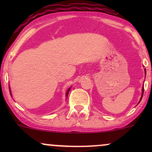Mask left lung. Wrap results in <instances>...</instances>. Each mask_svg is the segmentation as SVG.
I'll use <instances>...</instances> for the list:
<instances>
[{
	"label": "left lung",
	"instance_id": "left-lung-1",
	"mask_svg": "<svg viewBox=\"0 0 152 152\" xmlns=\"http://www.w3.org/2000/svg\"><path fill=\"white\" fill-rule=\"evenodd\" d=\"M144 71H145V75H146V69H144ZM143 94H144V87H143L142 88V97H141V99H140V101H139V102H141V100H142V96H143Z\"/></svg>",
	"mask_w": 152,
	"mask_h": 152
}]
</instances>
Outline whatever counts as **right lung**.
Wrapping results in <instances>:
<instances>
[{
	"instance_id": "right-lung-1",
	"label": "right lung",
	"mask_w": 152,
	"mask_h": 152,
	"mask_svg": "<svg viewBox=\"0 0 152 152\" xmlns=\"http://www.w3.org/2000/svg\"><path fill=\"white\" fill-rule=\"evenodd\" d=\"M9 89H10V96H12V94H11V91H10V87H9ZM70 89H71V87H70V88H69V89L67 90V91H66V98H67V97H68V94H69V91H70Z\"/></svg>"
}]
</instances>
